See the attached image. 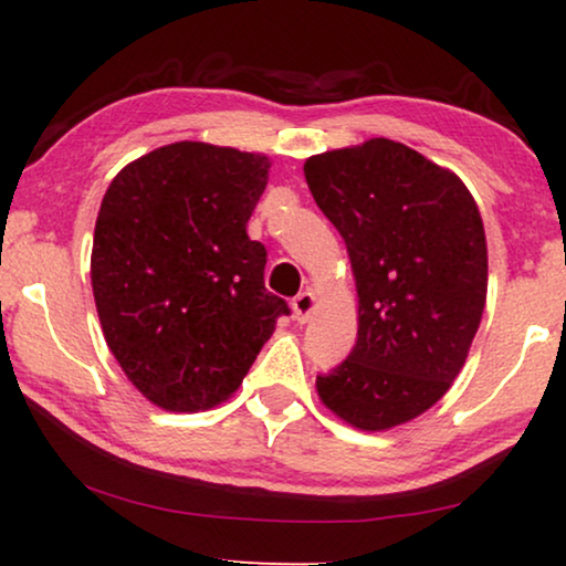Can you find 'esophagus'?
Wrapping results in <instances>:
<instances>
[{"label":"esophagus","instance_id":"esophagus-1","mask_svg":"<svg viewBox=\"0 0 566 566\" xmlns=\"http://www.w3.org/2000/svg\"><path fill=\"white\" fill-rule=\"evenodd\" d=\"M293 316H296L298 324H306L308 316H312V312L316 308V296L312 291H304L298 293L296 298H293Z\"/></svg>","mask_w":566,"mask_h":566}]
</instances>
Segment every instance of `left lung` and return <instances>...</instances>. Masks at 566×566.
<instances>
[{"label": "left lung", "mask_w": 566, "mask_h": 566, "mask_svg": "<svg viewBox=\"0 0 566 566\" xmlns=\"http://www.w3.org/2000/svg\"><path fill=\"white\" fill-rule=\"evenodd\" d=\"M304 175L358 289V339L316 391L353 428H397L467 363L486 301L482 216L451 169L391 138L316 154Z\"/></svg>", "instance_id": "8db88e82"}]
</instances>
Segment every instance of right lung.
Here are the masks:
<instances>
[{"instance_id": "right-lung-1", "label": "right lung", "mask_w": 566, "mask_h": 566, "mask_svg": "<svg viewBox=\"0 0 566 566\" xmlns=\"http://www.w3.org/2000/svg\"><path fill=\"white\" fill-rule=\"evenodd\" d=\"M268 169L262 154L177 142L123 167L99 206L90 273L105 343L169 412L229 399L291 312L247 237Z\"/></svg>"}]
</instances>
